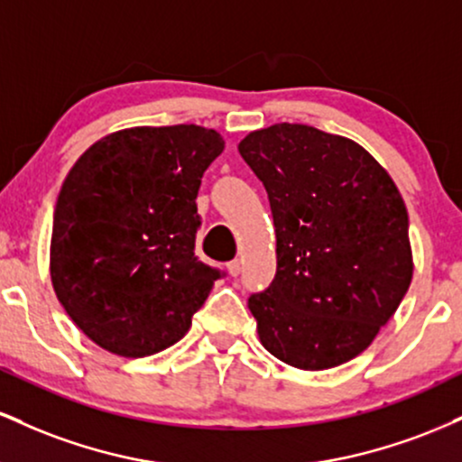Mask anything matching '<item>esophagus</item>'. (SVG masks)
<instances>
[{
	"label": "esophagus",
	"mask_w": 462,
	"mask_h": 462,
	"mask_svg": "<svg viewBox=\"0 0 462 462\" xmlns=\"http://www.w3.org/2000/svg\"><path fill=\"white\" fill-rule=\"evenodd\" d=\"M227 273H230L232 278H236V275L241 273V263H238V261H230V263H227Z\"/></svg>",
	"instance_id": "1"
}]
</instances>
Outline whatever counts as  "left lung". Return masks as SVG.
I'll use <instances>...</instances> for the list:
<instances>
[{
  "label": "left lung",
  "instance_id": "obj_1",
  "mask_svg": "<svg viewBox=\"0 0 462 462\" xmlns=\"http://www.w3.org/2000/svg\"><path fill=\"white\" fill-rule=\"evenodd\" d=\"M269 195L273 282L247 300L269 354L319 371L365 352L412 280L404 199L358 143L275 124L238 143Z\"/></svg>",
  "mask_w": 462,
  "mask_h": 462
}]
</instances>
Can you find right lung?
Segmentation results:
<instances>
[{"label": "right lung", "mask_w": 462, "mask_h": 462, "mask_svg": "<svg viewBox=\"0 0 462 462\" xmlns=\"http://www.w3.org/2000/svg\"><path fill=\"white\" fill-rule=\"evenodd\" d=\"M221 152L215 130L143 125L104 136L71 167L54 210L51 284L99 347L143 358L189 332L224 275L195 256V198Z\"/></svg>", "instance_id": "1"}]
</instances>
